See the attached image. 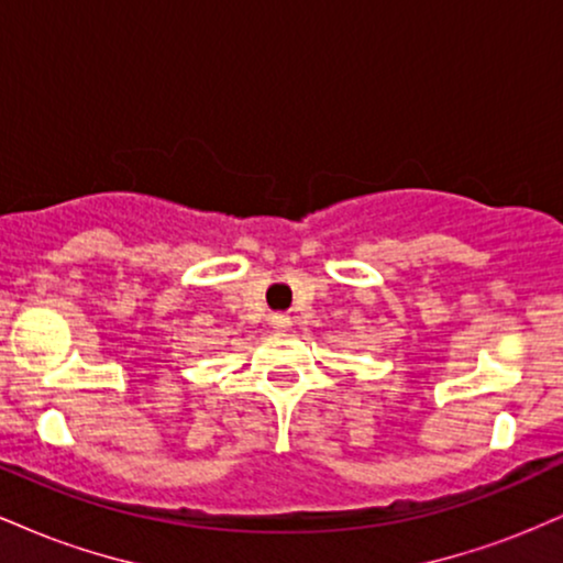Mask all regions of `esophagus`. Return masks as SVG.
<instances>
[{
    "label": "esophagus",
    "instance_id": "34e87169",
    "mask_svg": "<svg viewBox=\"0 0 563 563\" xmlns=\"http://www.w3.org/2000/svg\"><path fill=\"white\" fill-rule=\"evenodd\" d=\"M269 325L277 328V331H286V328L290 325V318L283 312H275V314H269Z\"/></svg>",
    "mask_w": 563,
    "mask_h": 563
}]
</instances>
